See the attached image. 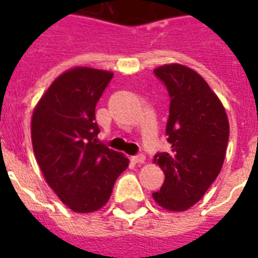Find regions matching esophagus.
Masks as SVG:
<instances>
[{
    "label": "esophagus",
    "mask_w": 258,
    "mask_h": 258,
    "mask_svg": "<svg viewBox=\"0 0 258 258\" xmlns=\"http://www.w3.org/2000/svg\"><path fill=\"white\" fill-rule=\"evenodd\" d=\"M134 163H144L145 162V156L142 155V153H140V155H135V156H133V159H131Z\"/></svg>",
    "instance_id": "34e87169"
}]
</instances>
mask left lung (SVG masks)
<instances>
[{
	"label": "left lung",
	"mask_w": 258,
	"mask_h": 258,
	"mask_svg": "<svg viewBox=\"0 0 258 258\" xmlns=\"http://www.w3.org/2000/svg\"><path fill=\"white\" fill-rule=\"evenodd\" d=\"M153 73L170 96L166 135L171 144L170 151L155 155L166 178L153 199L167 210L184 211L203 198L221 171L229 124L220 99L192 69L164 64Z\"/></svg>",
	"instance_id": "1"
}]
</instances>
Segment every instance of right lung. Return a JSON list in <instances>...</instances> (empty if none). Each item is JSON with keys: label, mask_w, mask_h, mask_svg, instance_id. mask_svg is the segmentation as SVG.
Here are the masks:
<instances>
[{"label": "right lung", "mask_w": 258, "mask_h": 258, "mask_svg": "<svg viewBox=\"0 0 258 258\" xmlns=\"http://www.w3.org/2000/svg\"><path fill=\"white\" fill-rule=\"evenodd\" d=\"M113 73L69 70L53 81L34 109L31 142L48 185L76 213L106 205L128 159L98 141L95 107Z\"/></svg>", "instance_id": "obj_1"}]
</instances>
